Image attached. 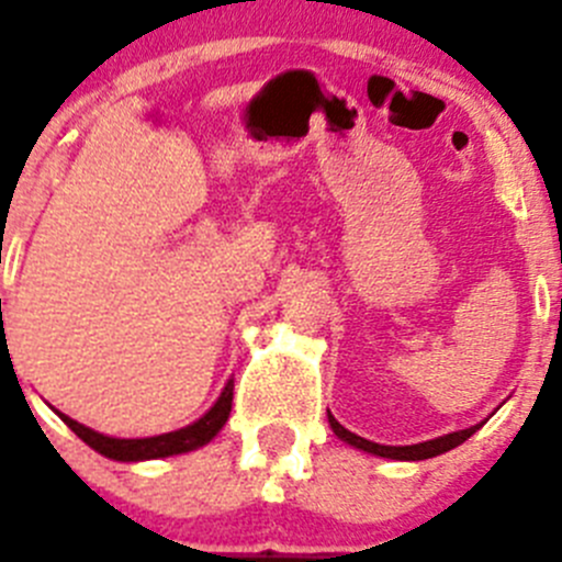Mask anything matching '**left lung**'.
Returning <instances> with one entry per match:
<instances>
[{
	"mask_svg": "<svg viewBox=\"0 0 562 562\" xmlns=\"http://www.w3.org/2000/svg\"><path fill=\"white\" fill-rule=\"evenodd\" d=\"M326 417H329L331 431H335V437L340 439V442L351 445V448H357V450H364V453H370V456H381V459H392V461H426V459H434V456L448 453V450L459 448L461 442H467V439H470L472 434L481 431V426H483V423H486V419H483V423H477V426L464 428V431L445 434V437L428 439V442H417V445H379V442H370V439H364V437H357V434H351V431H348V428H342L340 423H337V419L331 417V412H326Z\"/></svg>",
	"mask_w": 562,
	"mask_h": 562,
	"instance_id": "1",
	"label": "left lung"
}]
</instances>
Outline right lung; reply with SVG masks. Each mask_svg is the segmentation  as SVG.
Here are the masks:
<instances>
[{
    "label": "right lung",
    "mask_w": 562,
    "mask_h": 562,
    "mask_svg": "<svg viewBox=\"0 0 562 562\" xmlns=\"http://www.w3.org/2000/svg\"><path fill=\"white\" fill-rule=\"evenodd\" d=\"M233 408V379L227 381L222 395L216 397L214 406L203 414L200 419H194L192 426L178 428V431L170 434H159V437H145V439H117V437H106V434H98L92 428L81 426L76 419H70L68 414H59L65 426L76 434L85 445H90L95 453L106 456L112 461H150V459H170V456H181V453H192V450L203 448L209 445L216 434L222 431V426L227 423Z\"/></svg>",
    "instance_id": "right-lung-1"
}]
</instances>
